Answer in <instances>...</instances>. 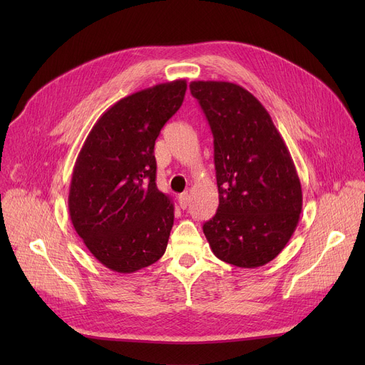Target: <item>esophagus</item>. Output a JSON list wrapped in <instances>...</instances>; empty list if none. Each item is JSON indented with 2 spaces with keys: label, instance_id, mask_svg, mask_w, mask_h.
I'll return each instance as SVG.
<instances>
[{
  "label": "esophagus",
  "instance_id": "1",
  "mask_svg": "<svg viewBox=\"0 0 365 365\" xmlns=\"http://www.w3.org/2000/svg\"><path fill=\"white\" fill-rule=\"evenodd\" d=\"M189 204H190V197H189V194H182V195L179 197V205H180V208L186 210V208L189 207Z\"/></svg>",
  "mask_w": 365,
  "mask_h": 365
}]
</instances>
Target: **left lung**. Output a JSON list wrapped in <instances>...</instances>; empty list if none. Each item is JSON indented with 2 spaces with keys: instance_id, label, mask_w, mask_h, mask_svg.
Returning a JSON list of instances; mask_svg holds the SVG:
<instances>
[{
  "instance_id": "8db88e82",
  "label": "left lung",
  "mask_w": 365,
  "mask_h": 365,
  "mask_svg": "<svg viewBox=\"0 0 365 365\" xmlns=\"http://www.w3.org/2000/svg\"><path fill=\"white\" fill-rule=\"evenodd\" d=\"M215 139L219 207L204 223L216 257L238 267L274 260L302 213V185L271 115L234 83L192 81Z\"/></svg>"
}]
</instances>
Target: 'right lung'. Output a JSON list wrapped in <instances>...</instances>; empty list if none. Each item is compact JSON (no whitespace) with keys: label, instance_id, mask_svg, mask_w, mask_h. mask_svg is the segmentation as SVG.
<instances>
[{"label":"right lung","instance_id":"obj_1","mask_svg":"<svg viewBox=\"0 0 365 365\" xmlns=\"http://www.w3.org/2000/svg\"><path fill=\"white\" fill-rule=\"evenodd\" d=\"M185 93L186 81L176 80L118 101L93 125L76 158L69 216L90 253L113 272L143 269L167 248L175 207L157 187L153 146Z\"/></svg>","mask_w":365,"mask_h":365}]
</instances>
